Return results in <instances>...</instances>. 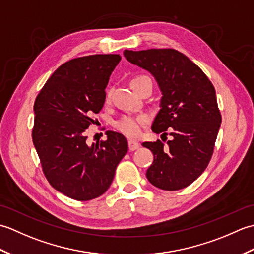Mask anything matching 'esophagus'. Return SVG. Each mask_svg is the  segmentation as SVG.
Listing matches in <instances>:
<instances>
[{"mask_svg": "<svg viewBox=\"0 0 254 254\" xmlns=\"http://www.w3.org/2000/svg\"><path fill=\"white\" fill-rule=\"evenodd\" d=\"M139 147V143L136 141H133V139H130L128 141V149L130 150H135Z\"/></svg>", "mask_w": 254, "mask_h": 254, "instance_id": "esophagus-1", "label": "esophagus"}]
</instances>
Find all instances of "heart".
Here are the masks:
<instances>
[{
  "mask_svg": "<svg viewBox=\"0 0 254 254\" xmlns=\"http://www.w3.org/2000/svg\"><path fill=\"white\" fill-rule=\"evenodd\" d=\"M147 76H137L135 78L132 79L131 85L135 84L136 82H138L139 79L146 78ZM109 96V95H108ZM147 122L146 117H128L126 116L121 118L120 120L117 121L115 123V127L118 131H120L121 133H123L124 135H127L128 137H136L139 135L141 133L142 127L144 126L145 123Z\"/></svg>",
  "mask_w": 254,
  "mask_h": 254,
  "instance_id": "1",
  "label": "heart"
}]
</instances>
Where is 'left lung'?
I'll use <instances>...</instances> for the list:
<instances>
[{
	"mask_svg": "<svg viewBox=\"0 0 254 254\" xmlns=\"http://www.w3.org/2000/svg\"><path fill=\"white\" fill-rule=\"evenodd\" d=\"M128 62L153 75L161 98L152 124L154 133L168 130L171 141L144 142L154 154L148 181L161 190L190 186L203 174L213 155L222 117L210 80L195 63L175 49L124 50Z\"/></svg>",
	"mask_w": 254,
	"mask_h": 254,
	"instance_id": "8db88e82",
	"label": "left lung"
}]
</instances>
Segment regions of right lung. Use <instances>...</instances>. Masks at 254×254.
<instances>
[{
	"instance_id": "obj_1",
	"label": "right lung",
	"mask_w": 254,
	"mask_h": 254,
	"mask_svg": "<svg viewBox=\"0 0 254 254\" xmlns=\"http://www.w3.org/2000/svg\"><path fill=\"white\" fill-rule=\"evenodd\" d=\"M119 55L76 58L59 66L37 96L32 130L37 154L50 185L77 201L104 194L128 146L122 134L88 145L86 130L106 100V87Z\"/></svg>"
}]
</instances>
